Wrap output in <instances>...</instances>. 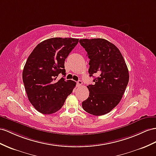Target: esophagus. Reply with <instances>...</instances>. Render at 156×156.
I'll return each mask as SVG.
<instances>
[{"label": "esophagus", "instance_id": "34e87169", "mask_svg": "<svg viewBox=\"0 0 156 156\" xmlns=\"http://www.w3.org/2000/svg\"><path fill=\"white\" fill-rule=\"evenodd\" d=\"M82 85V80H78V81L77 82V86H78V87H80Z\"/></svg>", "mask_w": 156, "mask_h": 156}]
</instances>
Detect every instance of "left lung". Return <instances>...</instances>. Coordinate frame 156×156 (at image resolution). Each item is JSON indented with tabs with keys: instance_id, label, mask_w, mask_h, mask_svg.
<instances>
[{
	"instance_id": "left-lung-1",
	"label": "left lung",
	"mask_w": 156,
	"mask_h": 156,
	"mask_svg": "<svg viewBox=\"0 0 156 156\" xmlns=\"http://www.w3.org/2000/svg\"><path fill=\"white\" fill-rule=\"evenodd\" d=\"M79 42L90 58V76H98L94 85L87 86L90 95L82 107L95 116L105 115L122 99L129 80V70L119 49L107 40L82 39Z\"/></svg>"
}]
</instances>
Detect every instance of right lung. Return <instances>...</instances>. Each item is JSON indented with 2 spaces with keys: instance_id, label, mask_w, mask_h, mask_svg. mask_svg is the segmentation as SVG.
Returning <instances> with one entry per match:
<instances>
[{
  "instance_id": "right-lung-1",
  "label": "right lung",
  "mask_w": 156,
  "mask_h": 156,
  "mask_svg": "<svg viewBox=\"0 0 156 156\" xmlns=\"http://www.w3.org/2000/svg\"><path fill=\"white\" fill-rule=\"evenodd\" d=\"M78 39L53 37L35 47L27 59L22 73L29 101L39 112L50 115L61 109L76 83L57 78L66 75L65 61Z\"/></svg>"
}]
</instances>
